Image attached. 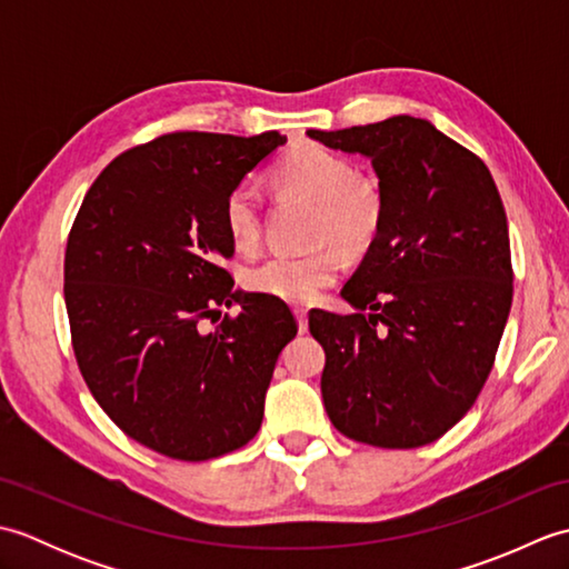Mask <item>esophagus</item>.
Wrapping results in <instances>:
<instances>
[{"label":"esophagus","mask_w":569,"mask_h":569,"mask_svg":"<svg viewBox=\"0 0 569 569\" xmlns=\"http://www.w3.org/2000/svg\"><path fill=\"white\" fill-rule=\"evenodd\" d=\"M296 320H298V330L308 332V312L303 308H296Z\"/></svg>","instance_id":"34e87169"}]
</instances>
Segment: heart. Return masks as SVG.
<instances>
[{"label":"heart","instance_id":"obj_1","mask_svg":"<svg viewBox=\"0 0 569 569\" xmlns=\"http://www.w3.org/2000/svg\"><path fill=\"white\" fill-rule=\"evenodd\" d=\"M276 183L318 208L312 239L330 241L347 257L371 249L386 220V190L371 173H359L347 156L308 143L291 151L276 168ZM261 192L239 183L224 198V227L239 249H251L261 237ZM340 273V257L332 247L308 253H271L244 273L257 293L310 303Z\"/></svg>","mask_w":569,"mask_h":569}]
</instances>
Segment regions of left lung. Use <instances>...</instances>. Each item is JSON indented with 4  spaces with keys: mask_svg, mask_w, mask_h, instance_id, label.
Returning a JSON list of instances; mask_svg holds the SVG:
<instances>
[{
    "mask_svg": "<svg viewBox=\"0 0 569 569\" xmlns=\"http://www.w3.org/2000/svg\"><path fill=\"white\" fill-rule=\"evenodd\" d=\"M308 137L369 156L386 190L381 232L342 288L357 312L308 318L325 349V410L371 447L435 442L475 406L509 320L513 269L497 183L477 153L408 114Z\"/></svg>",
    "mask_w": 569,
    "mask_h": 569,
    "instance_id": "obj_1",
    "label": "left lung"
}]
</instances>
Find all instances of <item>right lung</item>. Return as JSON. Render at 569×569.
<instances>
[{"instance_id":"1","label":"right lung","mask_w":569,"mask_h":569,"mask_svg":"<svg viewBox=\"0 0 569 569\" xmlns=\"http://www.w3.org/2000/svg\"><path fill=\"white\" fill-rule=\"evenodd\" d=\"M283 141L176 131L139 143L98 176L70 227L63 293L80 373L114 426L153 452L202 462L261 428L298 322L283 300L234 291L224 198ZM232 302L240 316L220 321L216 308Z\"/></svg>"}]
</instances>
